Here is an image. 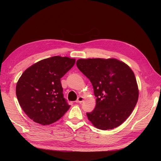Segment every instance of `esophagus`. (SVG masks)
I'll return each mask as SVG.
<instances>
[{
    "label": "esophagus",
    "mask_w": 161,
    "mask_h": 161,
    "mask_svg": "<svg viewBox=\"0 0 161 161\" xmlns=\"http://www.w3.org/2000/svg\"><path fill=\"white\" fill-rule=\"evenodd\" d=\"M83 100H84V97L82 96H80L78 97L77 100H76V102L77 103H81V102H83Z\"/></svg>",
    "instance_id": "esophagus-1"
}]
</instances>
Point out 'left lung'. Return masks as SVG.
I'll list each match as a JSON object with an SVG mask.
<instances>
[{"label": "left lung", "instance_id": "1", "mask_svg": "<svg viewBox=\"0 0 161 161\" xmlns=\"http://www.w3.org/2000/svg\"><path fill=\"white\" fill-rule=\"evenodd\" d=\"M78 69L93 85L96 105L86 113L88 119L102 130L114 129L131 115L138 99L133 72L115 59H87L77 61Z\"/></svg>", "mask_w": 161, "mask_h": 161}]
</instances>
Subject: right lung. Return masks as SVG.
Returning <instances> with one entry per match:
<instances>
[{"label": "right lung", "instance_id": "add662e5", "mask_svg": "<svg viewBox=\"0 0 161 161\" xmlns=\"http://www.w3.org/2000/svg\"><path fill=\"white\" fill-rule=\"evenodd\" d=\"M75 63L74 59L54 56L24 71L17 82L16 94L23 111L34 122L42 125L53 124L69 109L61 78Z\"/></svg>", "mask_w": 161, "mask_h": 161}]
</instances>
